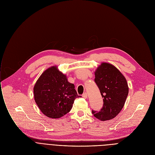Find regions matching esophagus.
I'll use <instances>...</instances> for the list:
<instances>
[{"mask_svg":"<svg viewBox=\"0 0 155 155\" xmlns=\"http://www.w3.org/2000/svg\"><path fill=\"white\" fill-rule=\"evenodd\" d=\"M82 97H84V99H87V94L86 92L84 93V94H83V95H82Z\"/></svg>","mask_w":155,"mask_h":155,"instance_id":"esophagus-1","label":"esophagus"}]
</instances>
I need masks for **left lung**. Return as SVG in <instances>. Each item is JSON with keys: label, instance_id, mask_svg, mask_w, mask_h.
I'll return each mask as SVG.
<instances>
[{"label": "left lung", "instance_id": "left-lung-1", "mask_svg": "<svg viewBox=\"0 0 155 155\" xmlns=\"http://www.w3.org/2000/svg\"><path fill=\"white\" fill-rule=\"evenodd\" d=\"M94 81L103 98L99 111L92 110L94 116L104 121L114 118L123 108L129 92L127 81L112 64L102 63L95 72Z\"/></svg>", "mask_w": 155, "mask_h": 155}]
</instances>
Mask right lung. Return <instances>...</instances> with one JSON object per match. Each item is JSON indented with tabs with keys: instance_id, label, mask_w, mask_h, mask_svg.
<instances>
[{
	"instance_id": "add662e5",
	"label": "right lung",
	"mask_w": 155,
	"mask_h": 155,
	"mask_svg": "<svg viewBox=\"0 0 155 155\" xmlns=\"http://www.w3.org/2000/svg\"><path fill=\"white\" fill-rule=\"evenodd\" d=\"M35 100L38 107L50 118H60L70 111L78 95L75 85L56 67L45 71L34 87Z\"/></svg>"
}]
</instances>
